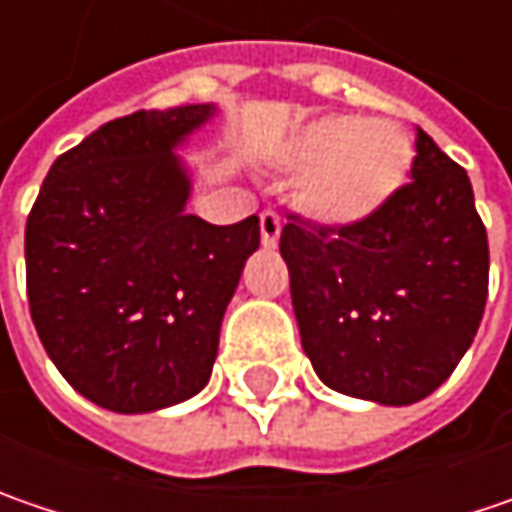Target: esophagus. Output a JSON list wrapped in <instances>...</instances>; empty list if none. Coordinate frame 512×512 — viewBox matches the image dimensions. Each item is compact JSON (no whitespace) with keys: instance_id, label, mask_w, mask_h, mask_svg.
<instances>
[{"instance_id":"obj_1","label":"esophagus","mask_w":512,"mask_h":512,"mask_svg":"<svg viewBox=\"0 0 512 512\" xmlns=\"http://www.w3.org/2000/svg\"><path fill=\"white\" fill-rule=\"evenodd\" d=\"M281 217L275 214V211H263L260 214V243H263V249H275L278 246V240H281Z\"/></svg>"}]
</instances>
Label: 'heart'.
<instances>
[{
    "label": "heart",
    "mask_w": 512,
    "mask_h": 512,
    "mask_svg": "<svg viewBox=\"0 0 512 512\" xmlns=\"http://www.w3.org/2000/svg\"><path fill=\"white\" fill-rule=\"evenodd\" d=\"M281 162L301 173L298 202L324 226L371 220L406 185L408 136L385 118L324 115L286 141Z\"/></svg>",
    "instance_id": "heart-1"
}]
</instances>
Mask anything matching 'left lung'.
Instances as JSON below:
<instances>
[{"label": "left lung", "instance_id": "8db88e82", "mask_svg": "<svg viewBox=\"0 0 512 512\" xmlns=\"http://www.w3.org/2000/svg\"><path fill=\"white\" fill-rule=\"evenodd\" d=\"M411 179L359 226L289 214L281 255L301 345L333 391L411 406L440 388L487 304L490 246L469 176L417 127Z\"/></svg>", "mask_w": 512, "mask_h": 512}]
</instances>
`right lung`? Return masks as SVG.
<instances>
[{
	"instance_id": "obj_1",
	"label": "right lung",
	"mask_w": 512,
	"mask_h": 512,
	"mask_svg": "<svg viewBox=\"0 0 512 512\" xmlns=\"http://www.w3.org/2000/svg\"><path fill=\"white\" fill-rule=\"evenodd\" d=\"M211 115L191 104L109 121L57 156L28 214L34 327L95 406H176L211 376L228 301L260 246L255 214L211 226L185 211L191 176L173 150Z\"/></svg>"
}]
</instances>
